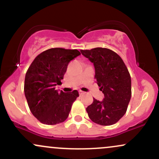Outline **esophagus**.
<instances>
[{"label":"esophagus","instance_id":"esophagus-1","mask_svg":"<svg viewBox=\"0 0 159 159\" xmlns=\"http://www.w3.org/2000/svg\"><path fill=\"white\" fill-rule=\"evenodd\" d=\"M79 94H80V95L84 94V92H83V91H81V90H79Z\"/></svg>","mask_w":159,"mask_h":159}]
</instances>
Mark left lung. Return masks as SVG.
Returning <instances> with one entry per match:
<instances>
[{
    "mask_svg": "<svg viewBox=\"0 0 159 159\" xmlns=\"http://www.w3.org/2000/svg\"><path fill=\"white\" fill-rule=\"evenodd\" d=\"M81 52L93 63L96 83L105 96L102 101L93 98L87 107L89 117L99 125H113L124 116L130 102V74L122 58L112 50L95 48Z\"/></svg>",
    "mask_w": 159,
    "mask_h": 159,
    "instance_id": "obj_1",
    "label": "left lung"
}]
</instances>
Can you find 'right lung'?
<instances>
[{"label": "right lung", "mask_w": 159, "mask_h": 159, "mask_svg": "<svg viewBox=\"0 0 159 159\" xmlns=\"http://www.w3.org/2000/svg\"><path fill=\"white\" fill-rule=\"evenodd\" d=\"M81 53L76 49L50 48L34 59L27 71L25 95L34 116L45 125H56L68 117L72 103L79 96L77 90L58 93L69 63Z\"/></svg>", "instance_id": "obj_1"}]
</instances>
